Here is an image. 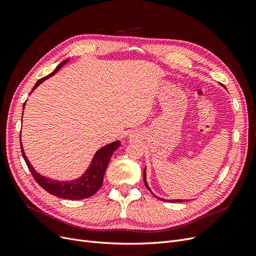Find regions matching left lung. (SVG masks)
<instances>
[{"mask_svg":"<svg viewBox=\"0 0 256 256\" xmlns=\"http://www.w3.org/2000/svg\"><path fill=\"white\" fill-rule=\"evenodd\" d=\"M143 180H144V184H145V186H146V188L148 189L152 193V191L150 190V186H148V184H147V180H146V168H144V172H143ZM154 194V193H152ZM154 196L156 198H158L159 200H166V202H171V203H176V202H178V203H182V202H184V200H166V198H159V196H157L156 194H154Z\"/></svg>","mask_w":256,"mask_h":256,"instance_id":"1","label":"left lung"}]
</instances>
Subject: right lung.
I'll return each mask as SVG.
<instances>
[{
    "label": "right lung",
    "instance_id": "obj_1",
    "mask_svg": "<svg viewBox=\"0 0 256 256\" xmlns=\"http://www.w3.org/2000/svg\"><path fill=\"white\" fill-rule=\"evenodd\" d=\"M68 60H63L56 69H54L53 72L44 76V78H42L40 80H38L37 83L34 85L32 90H30V94H32V92L36 90V88H38V85L42 84L44 80H47L53 74H56ZM24 106H23V109H24ZM20 140H21V136H20ZM20 145H21L22 156L24 158V161L30 170V172L32 173L35 180L38 182V184H40L42 188H44L46 191L49 192L50 194L56 196L60 198L82 200V198H86L94 196L98 191V189L102 187L106 166L109 164L113 152L120 146V142L118 140L114 141L110 144H106V146L102 147L100 150H98L95 152L94 157H92L90 164L86 168V171H85L79 178H76V180H51V178L46 177L36 172L35 168L32 166L30 162L26 156L24 150H23L22 143H20Z\"/></svg>",
    "mask_w": 256,
    "mask_h": 256
}]
</instances>
